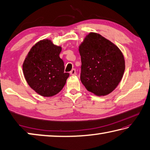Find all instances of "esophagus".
I'll return each instance as SVG.
<instances>
[{
    "instance_id": "34e87169",
    "label": "esophagus",
    "mask_w": 150,
    "mask_h": 150,
    "mask_svg": "<svg viewBox=\"0 0 150 150\" xmlns=\"http://www.w3.org/2000/svg\"><path fill=\"white\" fill-rule=\"evenodd\" d=\"M70 74L71 75H76V70L75 69H73L71 71H70Z\"/></svg>"
}]
</instances>
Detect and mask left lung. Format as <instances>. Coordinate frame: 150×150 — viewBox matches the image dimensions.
<instances>
[{"mask_svg":"<svg viewBox=\"0 0 150 150\" xmlns=\"http://www.w3.org/2000/svg\"><path fill=\"white\" fill-rule=\"evenodd\" d=\"M81 59V81L96 96H106L117 87L125 70L121 50L110 40L90 32L79 46Z\"/></svg>","mask_w":150,"mask_h":150,"instance_id":"left-lung-1","label":"left lung"}]
</instances>
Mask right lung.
I'll return each instance as SVG.
<instances>
[{
    "instance_id": "add662e5",
    "label": "right lung",
    "mask_w": 150,
    "mask_h": 150,
    "mask_svg": "<svg viewBox=\"0 0 150 150\" xmlns=\"http://www.w3.org/2000/svg\"><path fill=\"white\" fill-rule=\"evenodd\" d=\"M62 47L49 39L38 42L30 49L22 68L25 79L35 92L53 96L64 87L69 73H64V62L59 57Z\"/></svg>"
}]
</instances>
